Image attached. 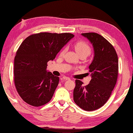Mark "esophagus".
Wrapping results in <instances>:
<instances>
[{
  "mask_svg": "<svg viewBox=\"0 0 133 133\" xmlns=\"http://www.w3.org/2000/svg\"><path fill=\"white\" fill-rule=\"evenodd\" d=\"M62 78L64 80H70V78L68 77H66V76H63V77H62Z\"/></svg>",
  "mask_w": 133,
  "mask_h": 133,
  "instance_id": "34e87169",
  "label": "esophagus"
}]
</instances>
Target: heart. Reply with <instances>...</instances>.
Masks as SVG:
<instances>
[{
  "instance_id": "obj_1",
  "label": "heart",
  "mask_w": 133,
  "mask_h": 133,
  "mask_svg": "<svg viewBox=\"0 0 133 133\" xmlns=\"http://www.w3.org/2000/svg\"><path fill=\"white\" fill-rule=\"evenodd\" d=\"M74 49L76 52L79 55H82V54H86L87 55H89L90 53V51H91V49H90L89 45L83 41H79L76 43L74 45ZM65 51H66V49L65 48L61 51V55H63L65 53Z\"/></svg>"
}]
</instances>
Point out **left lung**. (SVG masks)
Wrapping results in <instances>:
<instances>
[{
  "instance_id": "obj_1",
  "label": "left lung",
  "mask_w": 133,
  "mask_h": 133,
  "mask_svg": "<svg viewBox=\"0 0 133 133\" xmlns=\"http://www.w3.org/2000/svg\"><path fill=\"white\" fill-rule=\"evenodd\" d=\"M92 44L94 56L89 66L91 80L83 86L76 80L73 92L75 103L86 111L101 107L109 99L116 83L118 75V55L113 45L97 33L82 34Z\"/></svg>"
}]
</instances>
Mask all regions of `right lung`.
Wrapping results in <instances>:
<instances>
[{"mask_svg":"<svg viewBox=\"0 0 133 133\" xmlns=\"http://www.w3.org/2000/svg\"><path fill=\"white\" fill-rule=\"evenodd\" d=\"M74 36L43 32L28 36L21 44L14 58V83L26 103L39 107L50 101L59 78L47 70V63Z\"/></svg>","mask_w":133,"mask_h":133,"instance_id":"right-lung-1","label":"right lung"}]
</instances>
